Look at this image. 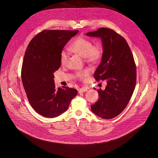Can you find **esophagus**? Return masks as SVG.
I'll return each mask as SVG.
<instances>
[{
	"mask_svg": "<svg viewBox=\"0 0 158 158\" xmlns=\"http://www.w3.org/2000/svg\"><path fill=\"white\" fill-rule=\"evenodd\" d=\"M79 93H82V92H85L86 91H87V89L85 88H80L79 89Z\"/></svg>",
	"mask_w": 158,
	"mask_h": 158,
	"instance_id": "34e87169",
	"label": "esophagus"
}]
</instances>
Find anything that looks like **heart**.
Returning a JSON list of instances; mask_svg holds the SVG:
<instances>
[{
  "instance_id": "heart-1",
  "label": "heart",
  "mask_w": 158,
  "mask_h": 158,
  "mask_svg": "<svg viewBox=\"0 0 158 158\" xmlns=\"http://www.w3.org/2000/svg\"><path fill=\"white\" fill-rule=\"evenodd\" d=\"M69 50L71 53L83 57L85 62L88 63H96L101 59L102 56L103 50L102 46L99 44H92V42L85 37H77L69 46ZM69 56L65 51H61L60 54V63L65 65L68 62ZM89 75L87 70L76 73L77 79L83 80Z\"/></svg>"
}]
</instances>
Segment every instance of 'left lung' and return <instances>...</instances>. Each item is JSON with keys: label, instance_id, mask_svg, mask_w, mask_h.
Returning a JSON list of instances; mask_svg holds the SVG:
<instances>
[{"label": "left lung", "instance_id": "obj_1", "mask_svg": "<svg viewBox=\"0 0 158 158\" xmlns=\"http://www.w3.org/2000/svg\"><path fill=\"white\" fill-rule=\"evenodd\" d=\"M86 35L102 40V57L94 77L97 81L106 79L107 83L104 90H97L99 100L91 105V110L103 119H111L125 109L135 90L134 57L126 40L113 30L100 28Z\"/></svg>", "mask_w": 158, "mask_h": 158}]
</instances>
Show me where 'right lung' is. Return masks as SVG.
Here are the masks:
<instances>
[{
	"instance_id": "1",
	"label": "right lung",
	"mask_w": 158,
	"mask_h": 158,
	"mask_svg": "<svg viewBox=\"0 0 158 158\" xmlns=\"http://www.w3.org/2000/svg\"><path fill=\"white\" fill-rule=\"evenodd\" d=\"M77 32L43 31L31 40L26 49L21 69L23 86L31 106L42 116H59L68 110L77 95L75 89L56 88L53 73L61 66V52Z\"/></svg>"
}]
</instances>
